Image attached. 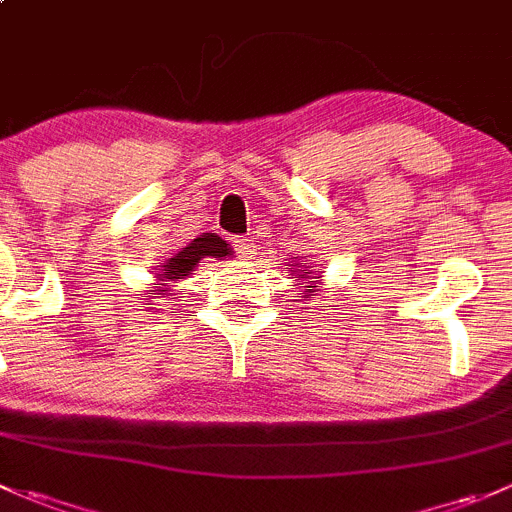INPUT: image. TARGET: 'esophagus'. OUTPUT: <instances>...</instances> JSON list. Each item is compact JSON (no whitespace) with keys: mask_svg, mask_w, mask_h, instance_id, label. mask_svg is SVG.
Instances as JSON below:
<instances>
[{"mask_svg":"<svg viewBox=\"0 0 512 512\" xmlns=\"http://www.w3.org/2000/svg\"><path fill=\"white\" fill-rule=\"evenodd\" d=\"M234 246H236V254H239V256L249 258L251 254H254V246H251V239H236Z\"/></svg>","mask_w":512,"mask_h":512,"instance_id":"esophagus-1","label":"esophagus"}]
</instances>
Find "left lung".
Wrapping results in <instances>:
<instances>
[{
    "label": "left lung",
    "instance_id": "8db88e82",
    "mask_svg": "<svg viewBox=\"0 0 512 512\" xmlns=\"http://www.w3.org/2000/svg\"><path fill=\"white\" fill-rule=\"evenodd\" d=\"M295 266H298V263H295ZM308 268L310 266H305L303 271H300V268H295V271H298V276H295V278H298V281H303V283H300V286H303V298H308V295H315V291H318V288H320L318 283L313 281V278H320V276H310Z\"/></svg>",
    "mask_w": 512,
    "mask_h": 512
}]
</instances>
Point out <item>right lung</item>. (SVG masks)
Returning <instances> with one entry per match:
<instances>
[{
	"instance_id": "add662e5",
	"label": "right lung",
	"mask_w": 512,
	"mask_h": 512,
	"mask_svg": "<svg viewBox=\"0 0 512 512\" xmlns=\"http://www.w3.org/2000/svg\"><path fill=\"white\" fill-rule=\"evenodd\" d=\"M229 254H231L229 244H226L224 239H219L217 234H204V236H199V239L189 241V244L184 246V249H179L175 256L167 258L165 266L157 268V273H155V278H157L155 288H157V291H155V295H152V298H160V295H165L160 291V288L165 286V281H177V278L189 276V273L194 271V266H197L202 258H207V256L224 258ZM145 298H147V295H145Z\"/></svg>"
}]
</instances>
